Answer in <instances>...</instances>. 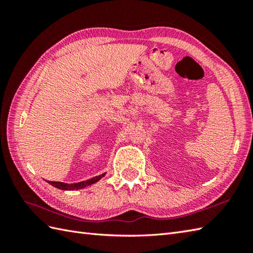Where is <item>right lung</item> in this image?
<instances>
[{
    "label": "right lung",
    "instance_id": "add662e5",
    "mask_svg": "<svg viewBox=\"0 0 253 253\" xmlns=\"http://www.w3.org/2000/svg\"><path fill=\"white\" fill-rule=\"evenodd\" d=\"M105 174H102L99 176H95L93 178L91 179H87L84 181H80V182H76V184H65V182H61V181H49L50 185H52L53 187L57 188V189H61V190H79V189H84V188L88 187L90 185L94 184V182L99 181L102 177H104Z\"/></svg>",
    "mask_w": 253,
    "mask_h": 253
}]
</instances>
